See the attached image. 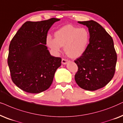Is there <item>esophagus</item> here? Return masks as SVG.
<instances>
[{"label":"esophagus","mask_w":123,"mask_h":123,"mask_svg":"<svg viewBox=\"0 0 123 123\" xmlns=\"http://www.w3.org/2000/svg\"><path fill=\"white\" fill-rule=\"evenodd\" d=\"M68 62V60L66 59H64L63 58L62 60V64H67Z\"/></svg>","instance_id":"34e87169"}]
</instances>
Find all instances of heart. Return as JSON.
Returning a JSON list of instances; mask_svg holds the SVG:
<instances>
[{
	"label": "heart",
	"instance_id": "heart-1",
	"mask_svg": "<svg viewBox=\"0 0 123 123\" xmlns=\"http://www.w3.org/2000/svg\"><path fill=\"white\" fill-rule=\"evenodd\" d=\"M55 38L49 36L46 43L55 54L64 51L68 56L77 58L81 56L88 47L90 42V34L86 29L79 28L71 25H65L55 33Z\"/></svg>",
	"mask_w": 123,
	"mask_h": 123
}]
</instances>
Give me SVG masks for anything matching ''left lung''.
<instances>
[{
  "mask_svg": "<svg viewBox=\"0 0 123 123\" xmlns=\"http://www.w3.org/2000/svg\"><path fill=\"white\" fill-rule=\"evenodd\" d=\"M78 23L88 28L90 42L85 52L74 60L78 67L74 79L82 89L94 91L114 77L117 54L112 37L101 25L93 20Z\"/></svg>",
  "mask_w": 123,
  "mask_h": 123,
  "instance_id": "1",
  "label": "left lung"
}]
</instances>
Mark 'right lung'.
<instances>
[{
    "instance_id": "right-lung-1",
    "label": "right lung",
    "mask_w": 123,
    "mask_h": 123,
    "mask_svg": "<svg viewBox=\"0 0 123 123\" xmlns=\"http://www.w3.org/2000/svg\"><path fill=\"white\" fill-rule=\"evenodd\" d=\"M60 19L26 21L9 46L8 64L11 79L27 93H39L50 87L62 58L51 55L46 47L49 30Z\"/></svg>"
}]
</instances>
